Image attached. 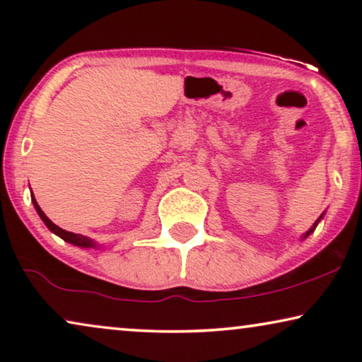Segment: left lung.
Listing matches in <instances>:
<instances>
[{
  "instance_id": "8db88e82",
  "label": "left lung",
  "mask_w": 362,
  "mask_h": 362,
  "mask_svg": "<svg viewBox=\"0 0 362 362\" xmlns=\"http://www.w3.org/2000/svg\"><path fill=\"white\" fill-rule=\"evenodd\" d=\"M321 217H323V216H320V219H318V221H316V222H315V224H313V227H311V229H310V230H308V232H306V234H305V235H303V239H305V237H308V235H310V234H311V232H313V230H315V229H316V226H318V222H320V221H321Z\"/></svg>"
}]
</instances>
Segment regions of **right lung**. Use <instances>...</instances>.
Here are the masks:
<instances>
[{
    "label": "right lung",
    "mask_w": 362,
    "mask_h": 362,
    "mask_svg": "<svg viewBox=\"0 0 362 362\" xmlns=\"http://www.w3.org/2000/svg\"><path fill=\"white\" fill-rule=\"evenodd\" d=\"M31 199H33L34 207H36L39 217H41L44 224H46V226L49 227V230L54 232V234L61 237V239L69 242V244H74V245H77V247H86V249H88V247H97L95 242H93L92 239H88V237L81 235V234H74V232H67V230L61 229V227H57L51 219H49V217H47L46 214H44L42 209H41V207H39V204L36 202V199H34V196L31 197Z\"/></svg>",
    "instance_id": "right-lung-1"
}]
</instances>
